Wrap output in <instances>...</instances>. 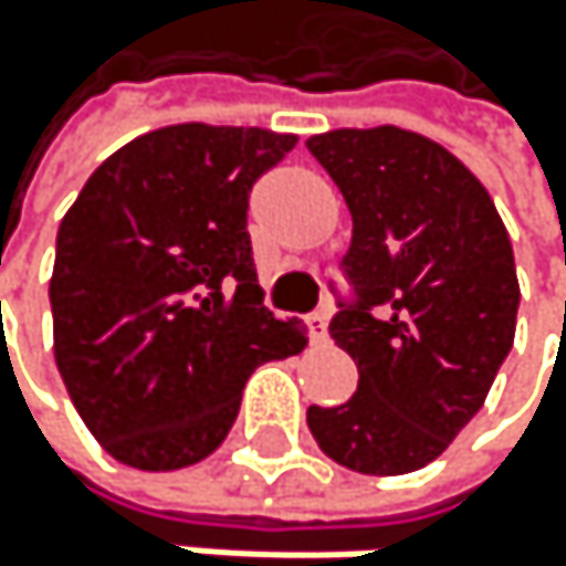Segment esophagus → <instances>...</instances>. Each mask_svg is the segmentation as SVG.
I'll use <instances>...</instances> for the list:
<instances>
[{"mask_svg": "<svg viewBox=\"0 0 566 566\" xmlns=\"http://www.w3.org/2000/svg\"><path fill=\"white\" fill-rule=\"evenodd\" d=\"M325 325H329V318H325V312H312V315H308V339H312L315 346L329 339V329H325Z\"/></svg>", "mask_w": 566, "mask_h": 566, "instance_id": "1", "label": "esophagus"}]
</instances>
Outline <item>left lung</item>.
I'll use <instances>...</instances> for the list:
<instances>
[{
    "instance_id": "left-lung-1",
    "label": "left lung",
    "mask_w": 566,
    "mask_h": 566,
    "mask_svg": "<svg viewBox=\"0 0 566 566\" xmlns=\"http://www.w3.org/2000/svg\"><path fill=\"white\" fill-rule=\"evenodd\" d=\"M353 217L329 333L359 369L356 394L308 407V431L343 469L418 472L485 403L513 349L520 281L489 189L462 159L397 125L312 135Z\"/></svg>"
}]
</instances>
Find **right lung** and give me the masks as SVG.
<instances>
[{"label":"right lung","instance_id":"1","mask_svg":"<svg viewBox=\"0 0 566 566\" xmlns=\"http://www.w3.org/2000/svg\"><path fill=\"white\" fill-rule=\"evenodd\" d=\"M295 135L169 125L107 156L60 220L53 356L87 431L122 465L213 454L268 359L305 349L258 285L248 192Z\"/></svg>","mask_w":566,"mask_h":566}]
</instances>
